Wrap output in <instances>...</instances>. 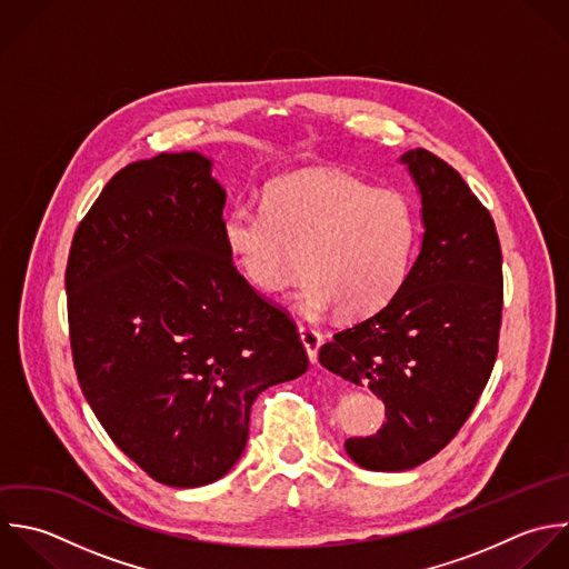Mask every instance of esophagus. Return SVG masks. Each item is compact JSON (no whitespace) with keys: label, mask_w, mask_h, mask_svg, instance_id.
Returning <instances> with one entry per match:
<instances>
[{"label":"esophagus","mask_w":569,"mask_h":569,"mask_svg":"<svg viewBox=\"0 0 569 569\" xmlns=\"http://www.w3.org/2000/svg\"><path fill=\"white\" fill-rule=\"evenodd\" d=\"M299 337H301V343H303V348H306V352H308V359H310L312 363H317V359H319V348H321V343H323V335L317 332L315 328L299 326Z\"/></svg>","instance_id":"1"}]
</instances>
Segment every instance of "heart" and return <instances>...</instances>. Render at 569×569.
Segmentation results:
<instances>
[{
  "label": "heart",
  "instance_id": "b5f03b06",
  "mask_svg": "<svg viewBox=\"0 0 569 569\" xmlns=\"http://www.w3.org/2000/svg\"><path fill=\"white\" fill-rule=\"evenodd\" d=\"M243 279L283 292L310 274L299 306L359 321L381 312L406 286L419 243L412 199L339 170H303L266 186L261 208L234 206L221 226ZM302 259H298V254Z\"/></svg>",
  "mask_w": 569,
  "mask_h": 569
}]
</instances>
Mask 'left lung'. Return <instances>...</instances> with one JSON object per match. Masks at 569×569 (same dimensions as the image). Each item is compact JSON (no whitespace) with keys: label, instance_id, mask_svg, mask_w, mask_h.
Here are the masks:
<instances>
[{"label":"left lung","instance_id":"left-lung-1","mask_svg":"<svg viewBox=\"0 0 569 569\" xmlns=\"http://www.w3.org/2000/svg\"><path fill=\"white\" fill-rule=\"evenodd\" d=\"M421 194L423 243L401 292L319 352L330 372L370 388L386 423L348 439L375 472L417 468L472 415L492 375L503 310V257L490 210L463 177L426 148L401 157Z\"/></svg>","mask_w":569,"mask_h":569}]
</instances>
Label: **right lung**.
<instances>
[{
  "label": "right lung",
  "instance_id": "right-lung-1",
  "mask_svg": "<svg viewBox=\"0 0 569 569\" xmlns=\"http://www.w3.org/2000/svg\"><path fill=\"white\" fill-rule=\"evenodd\" d=\"M210 168L199 152L121 168L66 266L79 388L114 446L170 488L221 479L254 399L308 370L295 321L223 246L226 190Z\"/></svg>",
  "mask_w": 569,
  "mask_h": 569
}]
</instances>
